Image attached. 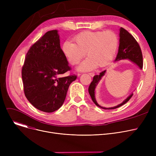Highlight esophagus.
<instances>
[{"instance_id": "esophagus-1", "label": "esophagus", "mask_w": 156, "mask_h": 156, "mask_svg": "<svg viewBox=\"0 0 156 156\" xmlns=\"http://www.w3.org/2000/svg\"><path fill=\"white\" fill-rule=\"evenodd\" d=\"M88 75L91 76H94L95 75V73H89Z\"/></svg>"}]
</instances>
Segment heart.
<instances>
[{
    "label": "heart",
    "instance_id": "b5f03b06",
    "mask_svg": "<svg viewBox=\"0 0 156 156\" xmlns=\"http://www.w3.org/2000/svg\"><path fill=\"white\" fill-rule=\"evenodd\" d=\"M76 44L66 41L62 51L69 62L78 64L86 54L88 55L78 67L80 71H89L97 67H103L113 59L118 47V37L112 31H85L74 37Z\"/></svg>",
    "mask_w": 156,
    "mask_h": 156
}]
</instances>
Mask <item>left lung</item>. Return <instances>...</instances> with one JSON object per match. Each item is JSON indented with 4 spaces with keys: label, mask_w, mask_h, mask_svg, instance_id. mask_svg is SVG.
I'll use <instances>...</instances> for the list:
<instances>
[{
    "label": "left lung",
    "mask_w": 156,
    "mask_h": 156,
    "mask_svg": "<svg viewBox=\"0 0 156 156\" xmlns=\"http://www.w3.org/2000/svg\"><path fill=\"white\" fill-rule=\"evenodd\" d=\"M122 59H128L133 62L136 64L140 69L143 68V56L140 45L135 38L128 31L121 27L119 30V45L118 52L114 61H118ZM105 73L106 70L101 72L99 75H95L94 76L93 81L88 87V92L92 98V100L98 107L104 109H114L126 104L133 96V93L129 95L122 103L116 106H114V107L106 108L99 105L95 99V88L102 79V76L105 75Z\"/></svg>",
    "instance_id": "left-lung-1"
}]
</instances>
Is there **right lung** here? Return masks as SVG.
Returning <instances> with one entry per match:
<instances>
[{
	"label": "right lung",
	"mask_w": 156,
	"mask_h": 156,
	"mask_svg": "<svg viewBox=\"0 0 156 156\" xmlns=\"http://www.w3.org/2000/svg\"><path fill=\"white\" fill-rule=\"evenodd\" d=\"M71 69L60 46L58 31H47L26 55L21 75L24 92L37 109L52 112L63 104L70 84L76 76L62 77Z\"/></svg>",
	"instance_id": "1"
}]
</instances>
